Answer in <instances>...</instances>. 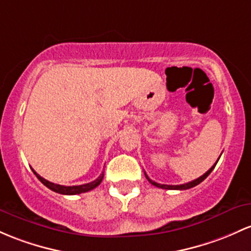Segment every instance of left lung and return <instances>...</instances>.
<instances>
[{
  "label": "left lung",
  "instance_id": "left-lung-1",
  "mask_svg": "<svg viewBox=\"0 0 251 251\" xmlns=\"http://www.w3.org/2000/svg\"><path fill=\"white\" fill-rule=\"evenodd\" d=\"M219 158H220V157H219ZM219 158H218V161H219ZM218 161H217V162H218ZM217 162H216V164H217ZM216 164H214L213 167H211V169H208L207 172H206L205 174H203L202 176H200V177L195 178L194 181H191V182L183 183V184H176V186H173V184H161V183H157V182H155V181H152V180H150V178H149V176L147 175V173H144V174H145V177L148 178L149 182H150L151 184H153V186L158 187V188H162V189H178V191H183V189L193 188V187L198 186V184H199L200 182H202V181L205 180V178L207 177V176L211 174V172L214 169V167H216Z\"/></svg>",
  "mask_w": 251,
  "mask_h": 251
}]
</instances>
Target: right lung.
<instances>
[{
  "label": "right lung",
  "instance_id": "right-lung-1",
  "mask_svg": "<svg viewBox=\"0 0 251 251\" xmlns=\"http://www.w3.org/2000/svg\"><path fill=\"white\" fill-rule=\"evenodd\" d=\"M33 173H34V175L39 178L40 182H43L44 186H46L48 188L51 189V191L59 193V194H64V195H75V194H81V193L92 191V189L96 188V187L101 183V181H102V178H103V173H102V174L99 176L96 180L93 181V182L85 183V184H79V186H60V184H56L53 182H50V181H48V180H45V178L41 177L40 175H38L34 170H33Z\"/></svg>",
  "mask_w": 251,
  "mask_h": 251
}]
</instances>
